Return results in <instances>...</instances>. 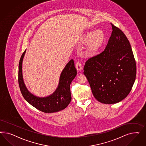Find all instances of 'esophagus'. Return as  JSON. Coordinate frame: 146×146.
I'll list each match as a JSON object with an SVG mask.
<instances>
[{"label": "esophagus", "instance_id": "34e87169", "mask_svg": "<svg viewBox=\"0 0 146 146\" xmlns=\"http://www.w3.org/2000/svg\"><path fill=\"white\" fill-rule=\"evenodd\" d=\"M75 68L78 71H80L82 68V65L79 62H77L76 64H75Z\"/></svg>", "mask_w": 146, "mask_h": 146}]
</instances>
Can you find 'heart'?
<instances>
[{"instance_id":"b5f03b06","label":"heart","mask_w":146,"mask_h":146,"mask_svg":"<svg viewBox=\"0 0 146 146\" xmlns=\"http://www.w3.org/2000/svg\"><path fill=\"white\" fill-rule=\"evenodd\" d=\"M105 40V35L101 30L87 31L81 37V42L87 44L86 54L88 57H93L97 54L101 49Z\"/></svg>"}]
</instances>
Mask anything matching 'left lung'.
I'll return each instance as SVG.
<instances>
[{
	"label": "left lung",
	"mask_w": 146,
	"mask_h": 146,
	"mask_svg": "<svg viewBox=\"0 0 146 146\" xmlns=\"http://www.w3.org/2000/svg\"><path fill=\"white\" fill-rule=\"evenodd\" d=\"M112 31L102 53L86 62L84 74L98 102L115 104L127 97L134 83L137 66L124 33L111 23Z\"/></svg>",
	"instance_id": "obj_1"
}]
</instances>
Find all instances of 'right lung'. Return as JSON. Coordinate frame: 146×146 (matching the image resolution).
<instances>
[{
  "instance_id": "add662e5",
  "label": "right lung",
  "mask_w": 146,
  "mask_h": 146,
  "mask_svg": "<svg viewBox=\"0 0 146 146\" xmlns=\"http://www.w3.org/2000/svg\"><path fill=\"white\" fill-rule=\"evenodd\" d=\"M26 50L22 53L19 64L18 82L24 98L32 106L45 113H53L65 109L71 101L70 84L76 75L74 62L71 59L62 71L57 88L51 95L39 97L31 94L26 88L22 76L23 59Z\"/></svg>"
}]
</instances>
